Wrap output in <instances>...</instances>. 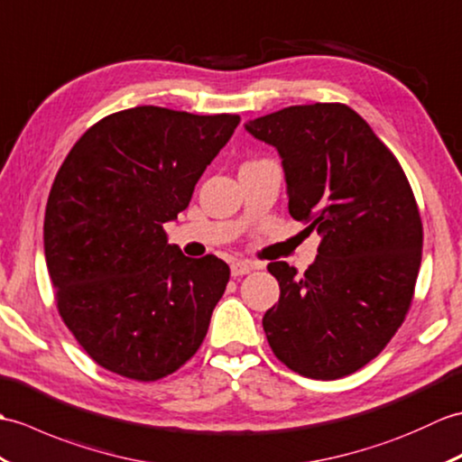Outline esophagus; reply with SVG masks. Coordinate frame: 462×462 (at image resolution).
<instances>
[{
  "mask_svg": "<svg viewBox=\"0 0 462 462\" xmlns=\"http://www.w3.org/2000/svg\"><path fill=\"white\" fill-rule=\"evenodd\" d=\"M254 269V264L249 261H235L231 264V274L233 276H243V274H249Z\"/></svg>",
  "mask_w": 462,
  "mask_h": 462,
  "instance_id": "1",
  "label": "esophagus"
}]
</instances>
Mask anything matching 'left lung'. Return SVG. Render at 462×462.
<instances>
[{
    "instance_id": "1",
    "label": "left lung",
    "mask_w": 462,
    "mask_h": 462,
    "mask_svg": "<svg viewBox=\"0 0 462 462\" xmlns=\"http://www.w3.org/2000/svg\"><path fill=\"white\" fill-rule=\"evenodd\" d=\"M245 130L279 152L291 215L322 237L304 274L269 264L281 299L263 316L266 340L304 377L350 375L383 350L413 299L423 227L411 186L340 102L282 108Z\"/></svg>"
}]
</instances>
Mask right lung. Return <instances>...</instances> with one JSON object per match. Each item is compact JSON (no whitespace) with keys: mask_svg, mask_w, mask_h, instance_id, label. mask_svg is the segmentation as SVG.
Segmentation results:
<instances>
[{"mask_svg":"<svg viewBox=\"0 0 462 462\" xmlns=\"http://www.w3.org/2000/svg\"><path fill=\"white\" fill-rule=\"evenodd\" d=\"M237 115L136 106L79 138L49 193L43 245L57 309L83 350L138 382L166 377L198 352L229 266L189 259L163 223L189 205Z\"/></svg>","mask_w":462,"mask_h":462,"instance_id":"add662e5","label":"right lung"}]
</instances>
